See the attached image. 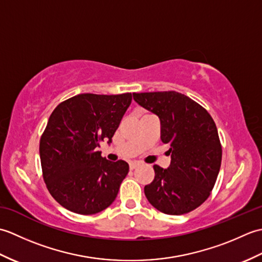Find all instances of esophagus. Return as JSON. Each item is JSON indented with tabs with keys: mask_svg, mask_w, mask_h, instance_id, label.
<instances>
[{
	"mask_svg": "<svg viewBox=\"0 0 262 262\" xmlns=\"http://www.w3.org/2000/svg\"><path fill=\"white\" fill-rule=\"evenodd\" d=\"M140 165H141V162H137V161H133V162L129 163V168H130V170H134Z\"/></svg>",
	"mask_w": 262,
	"mask_h": 262,
	"instance_id": "esophagus-1",
	"label": "esophagus"
}]
</instances>
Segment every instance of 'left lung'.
<instances>
[{
    "label": "left lung",
    "mask_w": 262,
    "mask_h": 262,
    "mask_svg": "<svg viewBox=\"0 0 262 262\" xmlns=\"http://www.w3.org/2000/svg\"><path fill=\"white\" fill-rule=\"evenodd\" d=\"M157 115L161 140L169 145L171 164H155L154 180L144 188L153 207L168 215L196 209L208 198L219 176L222 146L215 122L202 105L176 91L133 93Z\"/></svg>",
    "instance_id": "left-lung-1"
}]
</instances>
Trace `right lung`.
Masks as SVG:
<instances>
[{"mask_svg":"<svg viewBox=\"0 0 262 262\" xmlns=\"http://www.w3.org/2000/svg\"><path fill=\"white\" fill-rule=\"evenodd\" d=\"M132 93H83L59 103L40 138L39 154L48 191L64 208L92 215L114 203L129 165L111 162L98 151L113 136Z\"/></svg>","mask_w":262,"mask_h":262,"instance_id":"1","label":"right lung"}]
</instances>
